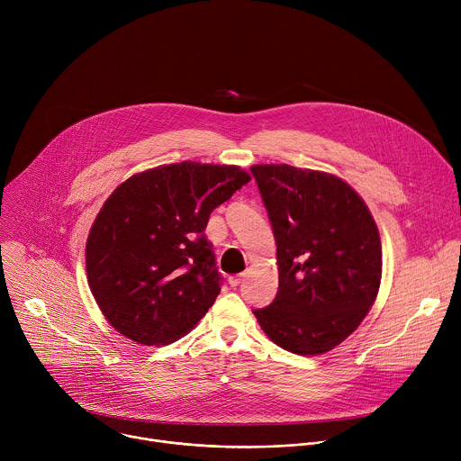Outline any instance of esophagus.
Returning <instances> with one entry per match:
<instances>
[{
  "label": "esophagus",
  "instance_id": "1",
  "mask_svg": "<svg viewBox=\"0 0 461 461\" xmlns=\"http://www.w3.org/2000/svg\"><path fill=\"white\" fill-rule=\"evenodd\" d=\"M242 277H244V274H239V276H231V277L228 279L230 286H239V285H240V281H242Z\"/></svg>",
  "mask_w": 461,
  "mask_h": 461
}]
</instances>
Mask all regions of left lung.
Wrapping results in <instances>:
<instances>
[{
    "label": "left lung",
    "mask_w": 461,
    "mask_h": 461,
    "mask_svg": "<svg viewBox=\"0 0 461 461\" xmlns=\"http://www.w3.org/2000/svg\"><path fill=\"white\" fill-rule=\"evenodd\" d=\"M279 265L276 299L253 313L281 348L317 356L345 341L381 281V240L361 196L341 178L288 164L253 166Z\"/></svg>",
    "instance_id": "left-lung-1"
}]
</instances>
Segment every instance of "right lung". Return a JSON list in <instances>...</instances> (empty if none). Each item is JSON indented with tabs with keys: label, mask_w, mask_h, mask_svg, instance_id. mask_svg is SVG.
Here are the masks:
<instances>
[{
	"label": "right lung",
	"mask_w": 461,
	"mask_h": 461,
	"mask_svg": "<svg viewBox=\"0 0 461 461\" xmlns=\"http://www.w3.org/2000/svg\"><path fill=\"white\" fill-rule=\"evenodd\" d=\"M249 182L235 166L180 162L125 180L86 246L91 292L120 334L167 345L215 303L222 276L206 237L210 215Z\"/></svg>",
	"instance_id": "add662e5"
}]
</instances>
